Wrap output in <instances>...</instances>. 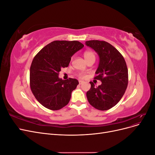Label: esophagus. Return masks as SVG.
<instances>
[{
    "mask_svg": "<svg viewBox=\"0 0 155 155\" xmlns=\"http://www.w3.org/2000/svg\"><path fill=\"white\" fill-rule=\"evenodd\" d=\"M84 82L83 81H79V85H81V84H83Z\"/></svg>",
    "mask_w": 155,
    "mask_h": 155,
    "instance_id": "1",
    "label": "esophagus"
}]
</instances>
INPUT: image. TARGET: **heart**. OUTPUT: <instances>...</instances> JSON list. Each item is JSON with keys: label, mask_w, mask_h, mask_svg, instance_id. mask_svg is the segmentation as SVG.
Returning <instances> with one entry per match:
<instances>
[{"label": "heart", "mask_w": 155, "mask_h": 155, "mask_svg": "<svg viewBox=\"0 0 155 155\" xmlns=\"http://www.w3.org/2000/svg\"><path fill=\"white\" fill-rule=\"evenodd\" d=\"M84 55V58H85V60H87L88 58H95V55H94V53L93 52V51H85V53H84L83 54ZM78 76L79 78H85V76L83 74H79L78 75Z\"/></svg>", "instance_id": "heart-1"}]
</instances>
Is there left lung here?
I'll return each instance as SVG.
<instances>
[{
	"label": "left lung",
	"mask_w": 155,
	"mask_h": 155,
	"mask_svg": "<svg viewBox=\"0 0 155 155\" xmlns=\"http://www.w3.org/2000/svg\"><path fill=\"white\" fill-rule=\"evenodd\" d=\"M86 45L94 50L99 55L100 63L95 79L101 84L96 87L92 81L87 92V100L92 107L107 110L115 106L123 97L128 85V69L119 51L104 41H86Z\"/></svg>",
	"instance_id": "1"
}]
</instances>
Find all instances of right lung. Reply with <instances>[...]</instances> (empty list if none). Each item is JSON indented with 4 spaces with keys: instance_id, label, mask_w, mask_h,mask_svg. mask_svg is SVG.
I'll list each match as a JSON object with an SVG mask.
<instances>
[{
    "instance_id": "obj_1",
    "label": "right lung",
    "mask_w": 155,
    "mask_h": 155,
    "mask_svg": "<svg viewBox=\"0 0 155 155\" xmlns=\"http://www.w3.org/2000/svg\"><path fill=\"white\" fill-rule=\"evenodd\" d=\"M83 46L77 41H54L35 56L30 67V85L42 105L57 110L68 104L79 82L73 78L63 80L58 76L62 68L68 66L72 56Z\"/></svg>"
}]
</instances>
